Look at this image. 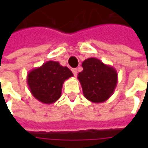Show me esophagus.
Returning a JSON list of instances; mask_svg holds the SVG:
<instances>
[{"label":"esophagus","mask_w":148,"mask_h":148,"mask_svg":"<svg viewBox=\"0 0 148 148\" xmlns=\"http://www.w3.org/2000/svg\"><path fill=\"white\" fill-rule=\"evenodd\" d=\"M72 72H73V74H74V77H76V76H77V69H73V70H72Z\"/></svg>","instance_id":"34e87169"}]
</instances>
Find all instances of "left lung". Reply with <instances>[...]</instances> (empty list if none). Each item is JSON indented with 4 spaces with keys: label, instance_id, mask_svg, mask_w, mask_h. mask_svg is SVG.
<instances>
[{
    "label": "left lung",
    "instance_id": "1",
    "mask_svg": "<svg viewBox=\"0 0 148 148\" xmlns=\"http://www.w3.org/2000/svg\"><path fill=\"white\" fill-rule=\"evenodd\" d=\"M83 71L77 74L84 97L93 103H102L114 93L118 82L116 69L96 58L82 62Z\"/></svg>",
    "mask_w": 148,
    "mask_h": 148
}]
</instances>
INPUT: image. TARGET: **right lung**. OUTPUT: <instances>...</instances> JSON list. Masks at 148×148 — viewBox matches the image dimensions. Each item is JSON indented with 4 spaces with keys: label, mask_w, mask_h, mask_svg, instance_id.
Instances as JSON below:
<instances>
[{
    "label": "right lung",
    "mask_w": 148,
    "mask_h": 148,
    "mask_svg": "<svg viewBox=\"0 0 148 148\" xmlns=\"http://www.w3.org/2000/svg\"><path fill=\"white\" fill-rule=\"evenodd\" d=\"M71 77L73 73L69 68L58 62L47 61L27 74V83L36 99L43 104H52L60 98L63 82Z\"/></svg>",
    "instance_id": "1"
}]
</instances>
